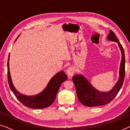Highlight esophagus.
Instances as JSON below:
<instances>
[{"label":"esophagus","instance_id":"34e87169","mask_svg":"<svg viewBox=\"0 0 130 130\" xmlns=\"http://www.w3.org/2000/svg\"><path fill=\"white\" fill-rule=\"evenodd\" d=\"M74 68L73 67H70L69 68L67 69V74L68 75V77L69 78H70L73 75L74 73Z\"/></svg>","mask_w":130,"mask_h":130}]
</instances>
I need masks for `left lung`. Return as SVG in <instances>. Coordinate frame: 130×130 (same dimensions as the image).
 <instances>
[{
    "label": "left lung",
    "instance_id": "8db88e82",
    "mask_svg": "<svg viewBox=\"0 0 130 130\" xmlns=\"http://www.w3.org/2000/svg\"><path fill=\"white\" fill-rule=\"evenodd\" d=\"M107 39L111 41L118 43L121 51L122 58L121 61L119 79L113 88L109 92H101L92 86L88 80L82 74H76L72 78L75 85L76 93L80 102L83 105L91 107L106 105L113 100L120 91L123 84L125 77V54L121 44L117 38L114 32L111 30L108 35Z\"/></svg>",
    "mask_w": 130,
    "mask_h": 130
}]
</instances>
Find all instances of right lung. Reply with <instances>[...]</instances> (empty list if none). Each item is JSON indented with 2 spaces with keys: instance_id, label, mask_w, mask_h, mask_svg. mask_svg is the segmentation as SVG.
I'll list each match as a JSON object with an SVG mask.
<instances>
[{
  "instance_id": "right-lung-1",
  "label": "right lung",
  "mask_w": 130,
  "mask_h": 130,
  "mask_svg": "<svg viewBox=\"0 0 130 130\" xmlns=\"http://www.w3.org/2000/svg\"><path fill=\"white\" fill-rule=\"evenodd\" d=\"M19 36L17 37L18 38ZM9 55L8 61V80L10 89L17 98L24 105L32 109H42L48 107L54 102L61 83L66 80L67 76L63 71L58 72L51 78L46 88L41 93L34 96H26L16 89L12 83L9 72Z\"/></svg>"
}]
</instances>
